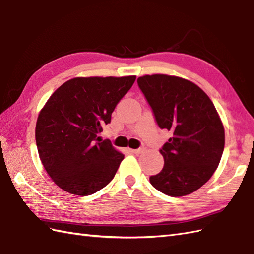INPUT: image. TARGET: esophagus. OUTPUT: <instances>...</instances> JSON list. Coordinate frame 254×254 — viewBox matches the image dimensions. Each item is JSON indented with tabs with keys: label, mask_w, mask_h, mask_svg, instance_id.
<instances>
[{
	"label": "esophagus",
	"mask_w": 254,
	"mask_h": 254,
	"mask_svg": "<svg viewBox=\"0 0 254 254\" xmlns=\"http://www.w3.org/2000/svg\"><path fill=\"white\" fill-rule=\"evenodd\" d=\"M143 151H144V148H139V149L131 150V152H132V153H134V154H140V153H142Z\"/></svg>",
	"instance_id": "esophagus-1"
}]
</instances>
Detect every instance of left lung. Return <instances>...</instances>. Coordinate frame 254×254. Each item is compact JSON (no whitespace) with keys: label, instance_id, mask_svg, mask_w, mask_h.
I'll return each mask as SVG.
<instances>
[{"label":"left lung","instance_id":"1","mask_svg":"<svg viewBox=\"0 0 254 254\" xmlns=\"http://www.w3.org/2000/svg\"><path fill=\"white\" fill-rule=\"evenodd\" d=\"M137 82L157 126L172 134L160 149L163 170L150 183L166 195L192 193L212 177L224 151V127L215 106L203 90L183 78L145 75Z\"/></svg>","mask_w":254,"mask_h":254}]
</instances>
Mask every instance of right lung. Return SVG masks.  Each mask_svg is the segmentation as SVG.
Returning <instances> with one entry per match:
<instances>
[{"mask_svg":"<svg viewBox=\"0 0 254 254\" xmlns=\"http://www.w3.org/2000/svg\"><path fill=\"white\" fill-rule=\"evenodd\" d=\"M136 76L74 78L51 95L38 116L36 142L49 176L71 194L90 195L104 188L124 155L98 133Z\"/></svg>","mask_w":254,"mask_h":254,"instance_id":"obj_1","label":"right lung"}]
</instances>
